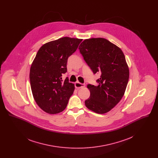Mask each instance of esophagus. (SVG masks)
Segmentation results:
<instances>
[{
    "instance_id": "obj_1",
    "label": "esophagus",
    "mask_w": 158,
    "mask_h": 158,
    "mask_svg": "<svg viewBox=\"0 0 158 158\" xmlns=\"http://www.w3.org/2000/svg\"><path fill=\"white\" fill-rule=\"evenodd\" d=\"M75 87L76 88H83L85 86V83H81L79 82H76L75 83Z\"/></svg>"
}]
</instances>
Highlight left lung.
<instances>
[{"label": "left lung", "mask_w": 158, "mask_h": 158, "mask_svg": "<svg viewBox=\"0 0 158 158\" xmlns=\"http://www.w3.org/2000/svg\"><path fill=\"white\" fill-rule=\"evenodd\" d=\"M79 50L94 74L101 75L97 86L87 85L90 97L85 104L95 113H107L120 102L127 85L129 70L124 54L103 38L85 40Z\"/></svg>", "instance_id": "left-lung-1"}]
</instances>
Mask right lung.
I'll use <instances>...</instances> for the list:
<instances>
[{
    "label": "right lung",
    "mask_w": 158,
    "mask_h": 158,
    "mask_svg": "<svg viewBox=\"0 0 158 158\" xmlns=\"http://www.w3.org/2000/svg\"><path fill=\"white\" fill-rule=\"evenodd\" d=\"M82 39L63 37L45 43L38 51L31 66V88L37 105L50 114L62 112L75 89L74 84L64 81L69 56Z\"/></svg>",
    "instance_id": "1"
}]
</instances>
